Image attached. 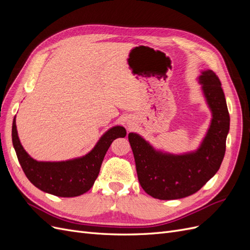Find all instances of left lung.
<instances>
[{
	"mask_svg": "<svg viewBox=\"0 0 250 250\" xmlns=\"http://www.w3.org/2000/svg\"><path fill=\"white\" fill-rule=\"evenodd\" d=\"M199 81L213 119L197 150L179 155L164 153L141 135L128 134L141 187L153 198L180 199L196 193L215 175L223 161L230 119L221 82L211 70L201 72Z\"/></svg>",
	"mask_w": 250,
	"mask_h": 250,
	"instance_id": "1",
	"label": "left lung"
}]
</instances>
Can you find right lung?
<instances>
[{"mask_svg":"<svg viewBox=\"0 0 250 250\" xmlns=\"http://www.w3.org/2000/svg\"><path fill=\"white\" fill-rule=\"evenodd\" d=\"M125 135L124 127L115 126L105 132L94 149L84 156L65 162H37L21 146L16 117L12 123V144L27 178L37 188L58 197H76L86 193L94 186L113 140Z\"/></svg>","mask_w":250,"mask_h":250,"instance_id":"add662e5","label":"right lung"}]
</instances>
